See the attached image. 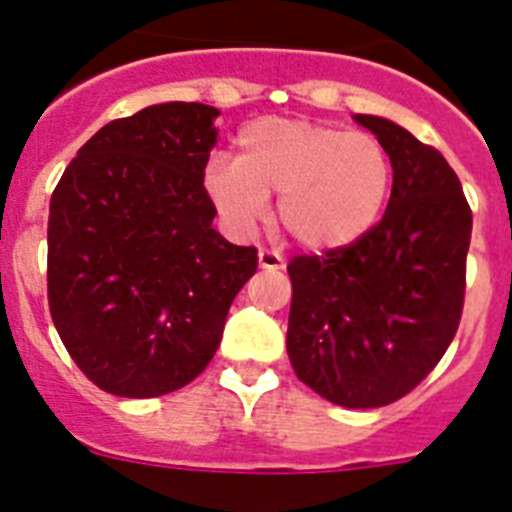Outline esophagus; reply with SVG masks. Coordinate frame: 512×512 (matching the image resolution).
I'll return each instance as SVG.
<instances>
[{
    "label": "esophagus",
    "instance_id": "34e87169",
    "mask_svg": "<svg viewBox=\"0 0 512 512\" xmlns=\"http://www.w3.org/2000/svg\"><path fill=\"white\" fill-rule=\"evenodd\" d=\"M259 266H261V269L279 271V269H284V259L279 256L277 251H271V248H261V251H259Z\"/></svg>",
    "mask_w": 512,
    "mask_h": 512
}]
</instances>
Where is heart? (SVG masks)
Returning a JSON list of instances; mask_svg holds the SVG:
<instances>
[{"label": "heart", "instance_id": "b5f03b06", "mask_svg": "<svg viewBox=\"0 0 512 512\" xmlns=\"http://www.w3.org/2000/svg\"><path fill=\"white\" fill-rule=\"evenodd\" d=\"M202 187L233 233L264 223L269 194H279V223L302 248L338 251L379 220L392 161L372 133L264 117L235 135V158H210Z\"/></svg>", "mask_w": 512, "mask_h": 512}]
</instances>
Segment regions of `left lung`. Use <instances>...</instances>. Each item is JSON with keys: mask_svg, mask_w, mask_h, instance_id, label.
I'll return each instance as SVG.
<instances>
[{"mask_svg": "<svg viewBox=\"0 0 512 512\" xmlns=\"http://www.w3.org/2000/svg\"><path fill=\"white\" fill-rule=\"evenodd\" d=\"M354 120L390 153V202L361 241L289 261L287 354L312 392L366 410L415 390L454 341L472 210L436 148L384 117Z\"/></svg>", "mask_w": 512, "mask_h": 512, "instance_id": "left-lung-1", "label": "left lung"}]
</instances>
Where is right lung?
<instances>
[{"mask_svg": "<svg viewBox=\"0 0 512 512\" xmlns=\"http://www.w3.org/2000/svg\"><path fill=\"white\" fill-rule=\"evenodd\" d=\"M215 107L153 104L107 122L53 189L48 307L99 390L161 397L200 377L230 302L256 274L253 246L212 228L202 187Z\"/></svg>", "mask_w": 512, "mask_h": 512, "instance_id": "obj_1", "label": "right lung"}]
</instances>
